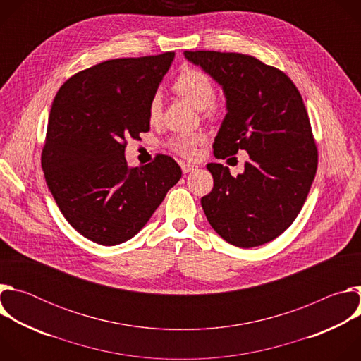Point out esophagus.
Segmentation results:
<instances>
[{
    "label": "esophagus",
    "mask_w": 361,
    "mask_h": 361,
    "mask_svg": "<svg viewBox=\"0 0 361 361\" xmlns=\"http://www.w3.org/2000/svg\"><path fill=\"white\" fill-rule=\"evenodd\" d=\"M195 169H197V166H194V164L181 163V170H183V173H184V174H187V173H191V171H194Z\"/></svg>",
    "instance_id": "1"
}]
</instances>
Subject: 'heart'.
<instances>
[{
    "instance_id": "obj_1",
    "label": "heart",
    "mask_w": 361,
    "mask_h": 361,
    "mask_svg": "<svg viewBox=\"0 0 361 361\" xmlns=\"http://www.w3.org/2000/svg\"><path fill=\"white\" fill-rule=\"evenodd\" d=\"M173 90L176 94L188 101L198 110H204L209 116H216L220 111V104L214 99L216 88L212 77L194 67L184 68L174 80ZM161 117V97L154 94L148 102V118L151 123ZM204 133H183L174 135L169 141V147L184 159H192L197 154V147L205 141Z\"/></svg>"
}]
</instances>
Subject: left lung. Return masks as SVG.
Here are the masks:
<instances>
[{"mask_svg": "<svg viewBox=\"0 0 361 361\" xmlns=\"http://www.w3.org/2000/svg\"><path fill=\"white\" fill-rule=\"evenodd\" d=\"M185 59L224 90L227 114L214 140L216 159L245 149L244 173L207 164L213 190L201 198L212 227L230 244L250 248L283 234L310 191L319 151L302 98L279 68L255 57L185 51Z\"/></svg>", "mask_w": 361, "mask_h": 361, "instance_id": "left-lung-1", "label": "left lung"}]
</instances>
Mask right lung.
<instances>
[{
  "label": "right lung",
  "instance_id": "1",
  "mask_svg": "<svg viewBox=\"0 0 361 361\" xmlns=\"http://www.w3.org/2000/svg\"><path fill=\"white\" fill-rule=\"evenodd\" d=\"M174 53L102 61L68 78L51 107L41 166L67 221L85 238L116 245L134 237L181 178L157 154L128 167L127 138L149 131L148 102Z\"/></svg>",
  "mask_w": 361,
  "mask_h": 361
}]
</instances>
